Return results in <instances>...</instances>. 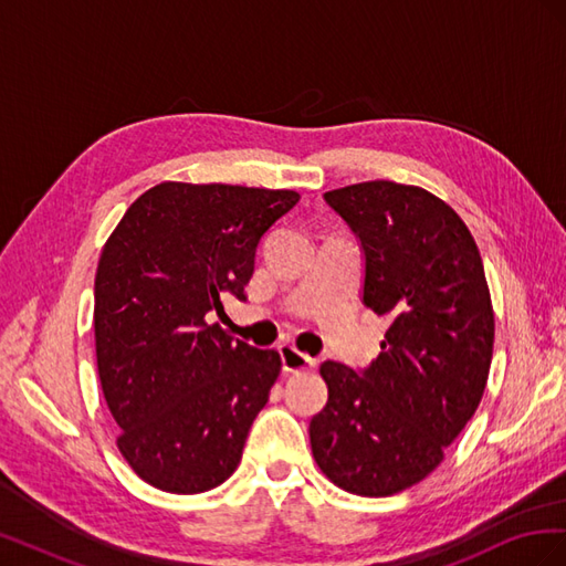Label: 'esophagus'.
I'll list each match as a JSON object with an SVG mask.
<instances>
[{"mask_svg": "<svg viewBox=\"0 0 566 566\" xmlns=\"http://www.w3.org/2000/svg\"><path fill=\"white\" fill-rule=\"evenodd\" d=\"M279 354H281V364L285 373H306L316 368V358L297 352L293 345H281Z\"/></svg>", "mask_w": 566, "mask_h": 566, "instance_id": "34e87169", "label": "esophagus"}]
</instances>
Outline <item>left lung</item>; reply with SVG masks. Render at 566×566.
<instances>
[{
  "label": "left lung",
  "instance_id": "8db88e82",
  "mask_svg": "<svg viewBox=\"0 0 566 566\" xmlns=\"http://www.w3.org/2000/svg\"><path fill=\"white\" fill-rule=\"evenodd\" d=\"M364 250V304L387 316L375 361H325L328 403L310 422L312 453L333 484L380 499L443 460L482 401L493 306L472 233L420 186L364 181L323 193Z\"/></svg>",
  "mask_w": 566,
  "mask_h": 566
}]
</instances>
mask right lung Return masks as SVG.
<instances>
[{
	"label": "right lung",
	"mask_w": 566,
	"mask_h": 566,
	"mask_svg": "<svg viewBox=\"0 0 566 566\" xmlns=\"http://www.w3.org/2000/svg\"><path fill=\"white\" fill-rule=\"evenodd\" d=\"M295 191L163 181L136 198L101 252L96 366L123 432L117 449L150 486L202 493L235 472L281 356L208 316L245 300L262 235Z\"/></svg>",
	"instance_id": "obj_1"
}]
</instances>
